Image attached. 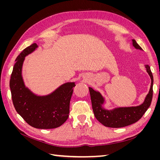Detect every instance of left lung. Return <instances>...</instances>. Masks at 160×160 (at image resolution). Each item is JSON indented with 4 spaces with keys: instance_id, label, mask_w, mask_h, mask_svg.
<instances>
[{
    "instance_id": "obj_1",
    "label": "left lung",
    "mask_w": 160,
    "mask_h": 160,
    "mask_svg": "<svg viewBox=\"0 0 160 160\" xmlns=\"http://www.w3.org/2000/svg\"><path fill=\"white\" fill-rule=\"evenodd\" d=\"M132 45L136 49L142 51L135 39H132ZM146 71L151 78V86L143 102L138 106L132 107H119L112 109H106L103 108L105 99L98 91L89 88L91 101L95 118L104 126L113 128H119L128 126L137 122L142 118L143 114L149 108L153 96V78L152 72L148 65H145Z\"/></svg>"
}]
</instances>
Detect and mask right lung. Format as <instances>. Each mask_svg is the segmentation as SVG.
Wrapping results in <instances>:
<instances>
[{
    "label": "right lung",
    "instance_id": "right-lung-1",
    "mask_svg": "<svg viewBox=\"0 0 160 160\" xmlns=\"http://www.w3.org/2000/svg\"><path fill=\"white\" fill-rule=\"evenodd\" d=\"M33 43L24 49L15 60L10 80L14 107L17 112L31 126L37 129H53L63 124L69 118V105L75 82H67L51 93H34L25 85L22 69L25 57L35 51Z\"/></svg>",
    "mask_w": 160,
    "mask_h": 160
}]
</instances>
